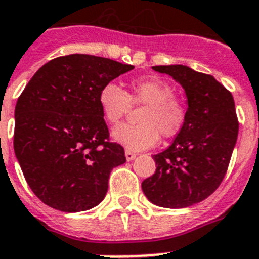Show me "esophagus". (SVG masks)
Instances as JSON below:
<instances>
[{
  "mask_svg": "<svg viewBox=\"0 0 259 259\" xmlns=\"http://www.w3.org/2000/svg\"><path fill=\"white\" fill-rule=\"evenodd\" d=\"M125 156H126V160H127V161H132V160H134V158H136V156H137V154L134 153V152H132V150L126 149Z\"/></svg>",
  "mask_w": 259,
  "mask_h": 259,
  "instance_id": "34e87169",
  "label": "esophagus"
}]
</instances>
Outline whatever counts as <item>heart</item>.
Returning a JSON list of instances; mask_svg holds the SVG:
<instances>
[{"label": "heart", "instance_id": "1", "mask_svg": "<svg viewBox=\"0 0 259 259\" xmlns=\"http://www.w3.org/2000/svg\"><path fill=\"white\" fill-rule=\"evenodd\" d=\"M173 95L170 84L158 78H146L134 80L129 93L115 83H106L99 91L98 102L110 125H118L129 113L132 103L145 105L140 113L141 123H125L113 132L114 141L137 152L156 145L160 133L172 137L183 129L187 107Z\"/></svg>", "mask_w": 259, "mask_h": 259}]
</instances>
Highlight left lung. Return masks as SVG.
Segmentation results:
<instances>
[{"mask_svg":"<svg viewBox=\"0 0 259 259\" xmlns=\"http://www.w3.org/2000/svg\"><path fill=\"white\" fill-rule=\"evenodd\" d=\"M172 76L187 95V119L168 149L154 154L156 172L142 181L148 200L185 208L215 192L229 168L238 138L234 98L211 75L187 66H154Z\"/></svg>","mask_w":259,"mask_h":259,"instance_id":"1","label":"left lung"}]
</instances>
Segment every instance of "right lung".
Masks as SVG:
<instances>
[{"label":"right lung","mask_w":259,"mask_h":259,"mask_svg":"<svg viewBox=\"0 0 259 259\" xmlns=\"http://www.w3.org/2000/svg\"><path fill=\"white\" fill-rule=\"evenodd\" d=\"M130 64L93 55H67L32 76L14 110V153L33 193L52 208L79 212L101 203L110 172L126 162L109 141L99 91Z\"/></svg>","instance_id":"add662e5"}]
</instances>
